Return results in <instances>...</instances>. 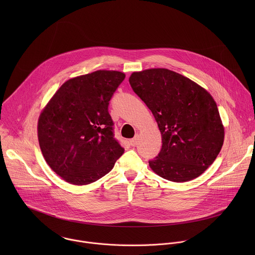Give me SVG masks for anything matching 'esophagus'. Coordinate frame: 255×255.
<instances>
[{
  "label": "esophagus",
  "instance_id": "obj_1",
  "mask_svg": "<svg viewBox=\"0 0 255 255\" xmlns=\"http://www.w3.org/2000/svg\"><path fill=\"white\" fill-rule=\"evenodd\" d=\"M137 141H138V136L136 135L134 138H132V139L129 140V144L131 146H135L137 144Z\"/></svg>",
  "mask_w": 255,
  "mask_h": 255
}]
</instances>
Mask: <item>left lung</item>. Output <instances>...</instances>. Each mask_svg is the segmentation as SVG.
Returning a JSON list of instances; mask_svg holds the SVG:
<instances>
[{
    "label": "left lung",
    "instance_id": "8db88e82",
    "mask_svg": "<svg viewBox=\"0 0 255 255\" xmlns=\"http://www.w3.org/2000/svg\"><path fill=\"white\" fill-rule=\"evenodd\" d=\"M129 84L151 110L162 135L150 168L171 182L199 177L217 158L224 127L216 102L194 81L167 69L133 73Z\"/></svg>",
    "mask_w": 255,
    "mask_h": 255
}]
</instances>
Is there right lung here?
<instances>
[{
	"label": "right lung",
	"instance_id": "right-lung-1",
	"mask_svg": "<svg viewBox=\"0 0 255 255\" xmlns=\"http://www.w3.org/2000/svg\"><path fill=\"white\" fill-rule=\"evenodd\" d=\"M125 77L121 72L97 71L69 79L42 111L39 145L47 164L66 182H96L123 155L108 107Z\"/></svg>",
	"mask_w": 255,
	"mask_h": 255
}]
</instances>
